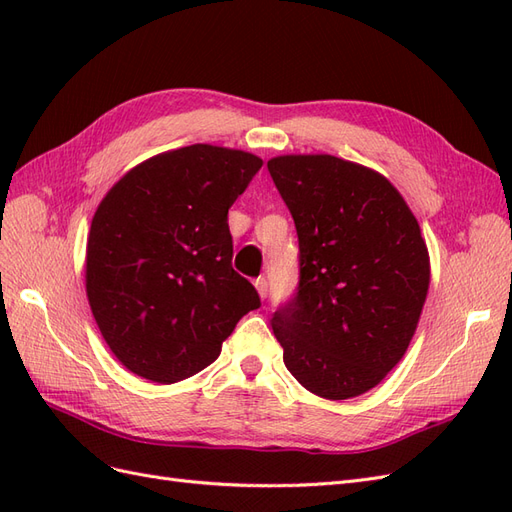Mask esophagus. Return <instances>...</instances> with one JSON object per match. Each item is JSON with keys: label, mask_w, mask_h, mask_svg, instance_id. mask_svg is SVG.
<instances>
[{"label": "esophagus", "mask_w": 512, "mask_h": 512, "mask_svg": "<svg viewBox=\"0 0 512 512\" xmlns=\"http://www.w3.org/2000/svg\"><path fill=\"white\" fill-rule=\"evenodd\" d=\"M254 286H256V290H258V294H260V299L265 301L267 294H269V284H267L265 277H258V280H254Z\"/></svg>", "instance_id": "obj_1"}]
</instances>
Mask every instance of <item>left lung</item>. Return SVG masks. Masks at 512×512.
Here are the masks:
<instances>
[{
    "label": "left lung",
    "mask_w": 512,
    "mask_h": 512,
    "mask_svg": "<svg viewBox=\"0 0 512 512\" xmlns=\"http://www.w3.org/2000/svg\"><path fill=\"white\" fill-rule=\"evenodd\" d=\"M299 235V292L271 327L290 374L322 399L359 397L404 359L429 290V252L395 185L329 153L267 162Z\"/></svg>",
    "instance_id": "8db88e82"
}]
</instances>
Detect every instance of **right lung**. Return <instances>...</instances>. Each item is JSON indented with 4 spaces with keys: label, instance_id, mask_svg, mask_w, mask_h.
<instances>
[{
    "label": "right lung",
    "instance_id": "1",
    "mask_svg": "<svg viewBox=\"0 0 512 512\" xmlns=\"http://www.w3.org/2000/svg\"><path fill=\"white\" fill-rule=\"evenodd\" d=\"M254 153L190 145L130 168L91 220L85 290L106 346L132 374L175 384L218 359L260 307L232 269L228 209L258 173Z\"/></svg>",
    "mask_w": 512,
    "mask_h": 512
}]
</instances>
